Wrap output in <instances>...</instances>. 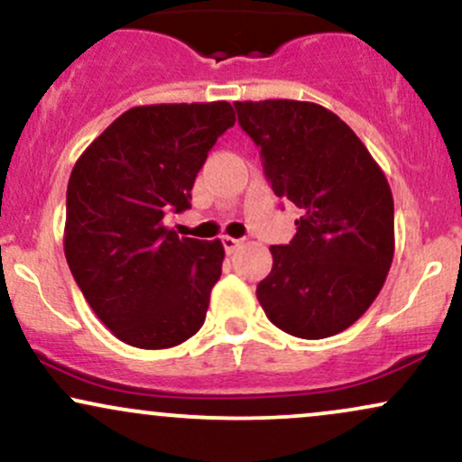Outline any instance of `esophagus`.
Wrapping results in <instances>:
<instances>
[{
	"label": "esophagus",
	"mask_w": 462,
	"mask_h": 462,
	"mask_svg": "<svg viewBox=\"0 0 462 462\" xmlns=\"http://www.w3.org/2000/svg\"><path fill=\"white\" fill-rule=\"evenodd\" d=\"M222 246H225V251L231 254V253H236L237 248L242 246V242H240V240H236V237H229V236H225V237H222Z\"/></svg>",
	"instance_id": "34e87169"
}]
</instances>
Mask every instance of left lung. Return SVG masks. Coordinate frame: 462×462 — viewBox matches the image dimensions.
<instances>
[{
    "mask_svg": "<svg viewBox=\"0 0 462 462\" xmlns=\"http://www.w3.org/2000/svg\"><path fill=\"white\" fill-rule=\"evenodd\" d=\"M279 199L302 211L290 244L270 246L257 285L274 327L324 339L355 324L383 290L393 259V197L365 144L337 114L309 101H236Z\"/></svg>",
    "mask_w": 462,
    "mask_h": 462,
    "instance_id": "8db88e82",
    "label": "left lung"
}]
</instances>
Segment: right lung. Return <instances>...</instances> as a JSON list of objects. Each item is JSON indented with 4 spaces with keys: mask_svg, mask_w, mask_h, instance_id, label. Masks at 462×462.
<instances>
[{
    "mask_svg": "<svg viewBox=\"0 0 462 462\" xmlns=\"http://www.w3.org/2000/svg\"><path fill=\"white\" fill-rule=\"evenodd\" d=\"M233 125L226 101L138 106L75 162L64 254L92 311L125 344L172 348L203 327L225 248L179 237L164 214L189 208L194 179Z\"/></svg>",
    "mask_w": 462,
    "mask_h": 462,
    "instance_id": "obj_1",
    "label": "right lung"
}]
</instances>
